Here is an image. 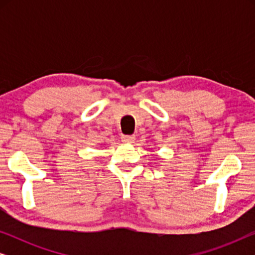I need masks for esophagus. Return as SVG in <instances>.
<instances>
[{
  "label": "esophagus",
  "instance_id": "obj_1",
  "mask_svg": "<svg viewBox=\"0 0 255 255\" xmlns=\"http://www.w3.org/2000/svg\"><path fill=\"white\" fill-rule=\"evenodd\" d=\"M134 139H135L134 135H130V134L122 135V141L123 142H133Z\"/></svg>",
  "mask_w": 255,
  "mask_h": 255
}]
</instances>
